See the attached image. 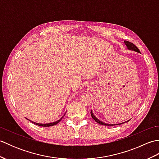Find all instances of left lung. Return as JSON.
Returning a JSON list of instances; mask_svg holds the SVG:
<instances>
[{
    "instance_id": "8db88e82",
    "label": "left lung",
    "mask_w": 159,
    "mask_h": 159,
    "mask_svg": "<svg viewBox=\"0 0 159 159\" xmlns=\"http://www.w3.org/2000/svg\"><path fill=\"white\" fill-rule=\"evenodd\" d=\"M124 43H126V46L128 47V49L132 50H134V51L138 52H140L139 48H138L134 44V43H133L132 42H128V41H124ZM91 116H92L93 119L94 120H95L97 123H98V124H101V125H104V126H116V124H104V122H102V121H100L99 120H98L97 118H96L95 116H94V115L93 114L92 111H91ZM116 125H119V124H116Z\"/></svg>"
}]
</instances>
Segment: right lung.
<instances>
[{
    "label": "right lung",
    "instance_id": "right-lung-1",
    "mask_svg": "<svg viewBox=\"0 0 159 159\" xmlns=\"http://www.w3.org/2000/svg\"><path fill=\"white\" fill-rule=\"evenodd\" d=\"M63 117H61V119L59 120H58V121H55V122H53V123H50V124H39V123H35V122H33V121H31V122H32V123H33V124H36V125H38V126H55V125H56L57 124H58L59 121L61 120V119H62Z\"/></svg>",
    "mask_w": 159,
    "mask_h": 159
}]
</instances>
